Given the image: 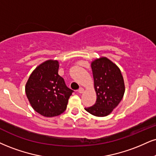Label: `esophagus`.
Instances as JSON below:
<instances>
[{
    "mask_svg": "<svg viewBox=\"0 0 156 156\" xmlns=\"http://www.w3.org/2000/svg\"><path fill=\"white\" fill-rule=\"evenodd\" d=\"M83 91H84V89H83V88H82V87H80V89L78 90V92L79 93V94H82V93H83Z\"/></svg>",
    "mask_w": 156,
    "mask_h": 156,
    "instance_id": "obj_1",
    "label": "esophagus"
}]
</instances>
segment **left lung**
<instances>
[{
  "label": "left lung",
  "instance_id": "1",
  "mask_svg": "<svg viewBox=\"0 0 156 156\" xmlns=\"http://www.w3.org/2000/svg\"><path fill=\"white\" fill-rule=\"evenodd\" d=\"M96 103L85 110L97 117L108 115L119 105L125 92V84L119 67L105 57L91 62Z\"/></svg>",
  "mask_w": 156,
  "mask_h": 156
}]
</instances>
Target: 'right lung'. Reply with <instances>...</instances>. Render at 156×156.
Here are the masks:
<instances>
[{
  "mask_svg": "<svg viewBox=\"0 0 156 156\" xmlns=\"http://www.w3.org/2000/svg\"><path fill=\"white\" fill-rule=\"evenodd\" d=\"M58 70L57 60H46L32 72L25 85V93L32 108L45 117H54L65 112L73 92L67 87Z\"/></svg>",
  "mask_w": 156,
  "mask_h": 156,
  "instance_id": "add662e5",
  "label": "right lung"
}]
</instances>
